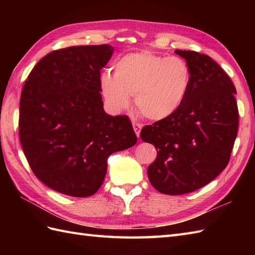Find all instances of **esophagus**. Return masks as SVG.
<instances>
[{"mask_svg": "<svg viewBox=\"0 0 255 255\" xmlns=\"http://www.w3.org/2000/svg\"><path fill=\"white\" fill-rule=\"evenodd\" d=\"M132 127H133L134 132H136V136L139 137L140 131H141V128H142V125L139 124V123H132Z\"/></svg>", "mask_w": 255, "mask_h": 255, "instance_id": "obj_1", "label": "esophagus"}]
</instances>
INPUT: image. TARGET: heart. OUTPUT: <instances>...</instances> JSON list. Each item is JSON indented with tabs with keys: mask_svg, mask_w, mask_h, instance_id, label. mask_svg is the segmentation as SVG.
<instances>
[{
	"mask_svg": "<svg viewBox=\"0 0 255 255\" xmlns=\"http://www.w3.org/2000/svg\"><path fill=\"white\" fill-rule=\"evenodd\" d=\"M114 71L102 73L100 79L108 108L121 113L133 96L137 110L154 122L174 116L181 110L192 83L191 68L184 59L151 51L128 53L115 63Z\"/></svg>",
	"mask_w": 255,
	"mask_h": 255,
	"instance_id": "obj_1",
	"label": "heart"
}]
</instances>
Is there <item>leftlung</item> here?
I'll return each mask as SVG.
<instances>
[{
    "mask_svg": "<svg viewBox=\"0 0 255 255\" xmlns=\"http://www.w3.org/2000/svg\"><path fill=\"white\" fill-rule=\"evenodd\" d=\"M175 53L192 71L186 101L174 116L140 132L158 151L148 166L149 181L167 195L194 192L218 176L229 162L239 124L236 88L219 64L196 51Z\"/></svg>",
    "mask_w": 255,
    "mask_h": 255,
    "instance_id": "1",
    "label": "left lung"
}]
</instances>
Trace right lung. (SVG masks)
I'll use <instances>...</instances> for the list:
<instances>
[{
  "instance_id": "add662e5",
  "label": "right lung",
  "mask_w": 255,
  "mask_h": 255,
  "mask_svg": "<svg viewBox=\"0 0 255 255\" xmlns=\"http://www.w3.org/2000/svg\"><path fill=\"white\" fill-rule=\"evenodd\" d=\"M110 45L52 51L31 70L19 102V140L34 174L55 191L91 196L104 181L112 153L137 142L127 116L105 113L101 70Z\"/></svg>"
}]
</instances>
